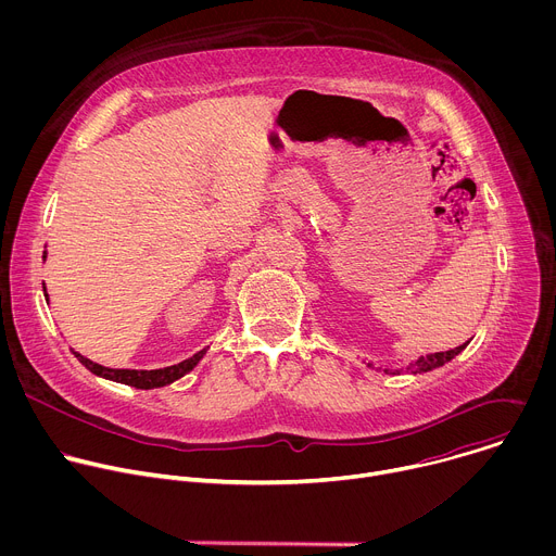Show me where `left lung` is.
Instances as JSON below:
<instances>
[{"label": "left lung", "instance_id": "1", "mask_svg": "<svg viewBox=\"0 0 556 556\" xmlns=\"http://www.w3.org/2000/svg\"><path fill=\"white\" fill-rule=\"evenodd\" d=\"M466 348V343L464 345H459V348H453V350H446V352H435V354H429V356H420L416 363H412L407 369H416V371H429V369H435V367H440V365H444V363H448L451 358H455L462 350ZM401 374V369H395Z\"/></svg>", "mask_w": 556, "mask_h": 556}]
</instances>
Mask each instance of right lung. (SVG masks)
<instances>
[{
    "mask_svg": "<svg viewBox=\"0 0 556 556\" xmlns=\"http://www.w3.org/2000/svg\"><path fill=\"white\" fill-rule=\"evenodd\" d=\"M204 352L206 350L193 354L191 358H187V361H182L178 365L163 367V369H112V367H103V365L81 356L78 352H74V356L81 361L97 376H103V378H110V380H116V382H125V384H131V387H138V389H153V387L169 384V382L178 380L180 376H185L187 371H191L200 363Z\"/></svg>",
    "mask_w": 556,
    "mask_h": 556,
    "instance_id": "obj_1",
    "label": "right lung"
}]
</instances>
